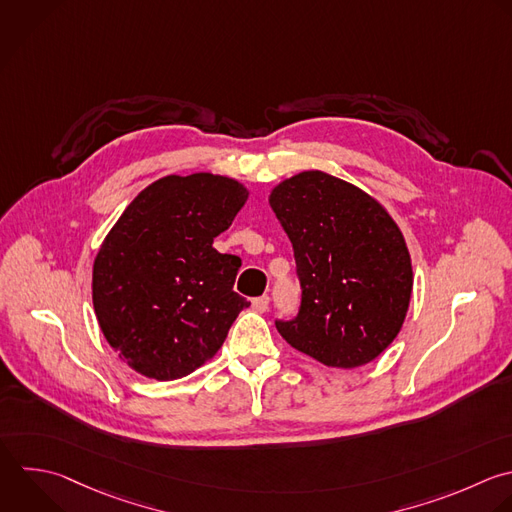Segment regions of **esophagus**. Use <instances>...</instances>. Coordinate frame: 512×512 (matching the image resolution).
Listing matches in <instances>:
<instances>
[{"label":"esophagus","instance_id":"34e87169","mask_svg":"<svg viewBox=\"0 0 512 512\" xmlns=\"http://www.w3.org/2000/svg\"><path fill=\"white\" fill-rule=\"evenodd\" d=\"M268 306H270V298H268V296H258V298L252 300V308H254L256 312H266Z\"/></svg>","mask_w":512,"mask_h":512}]
</instances>
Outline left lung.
I'll use <instances>...</instances> for the list:
<instances>
[{"mask_svg":"<svg viewBox=\"0 0 512 512\" xmlns=\"http://www.w3.org/2000/svg\"><path fill=\"white\" fill-rule=\"evenodd\" d=\"M288 234L302 302L276 320L296 350L334 368L380 356L402 328L412 294L404 236L372 196L320 170L280 182L268 198Z\"/></svg>","mask_w":512,"mask_h":512,"instance_id":"1","label":"left lung"}]
</instances>
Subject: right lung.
Masks as SVG:
<instances>
[{
  "mask_svg": "<svg viewBox=\"0 0 512 512\" xmlns=\"http://www.w3.org/2000/svg\"><path fill=\"white\" fill-rule=\"evenodd\" d=\"M246 200L248 190L226 176H166L142 190L104 238L94 310L108 344L136 372L188 376L250 306L234 292L240 258L212 246Z\"/></svg>",
  "mask_w": 512,
  "mask_h": 512,
  "instance_id": "1",
  "label": "right lung"
}]
</instances>
